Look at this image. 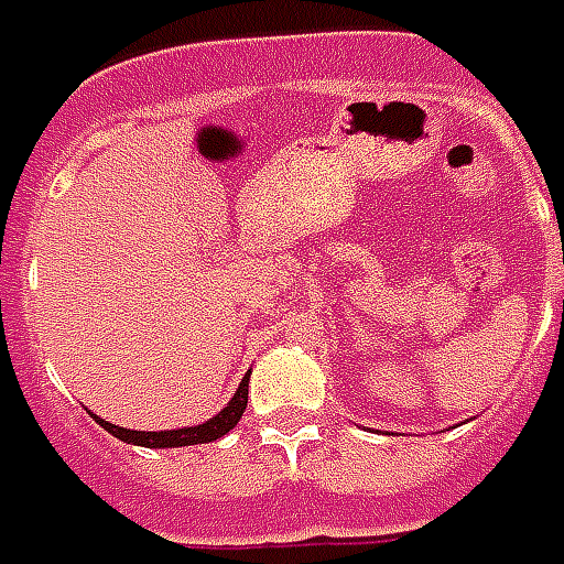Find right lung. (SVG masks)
I'll return each mask as SVG.
<instances>
[{
  "label": "right lung",
  "instance_id": "obj_1",
  "mask_svg": "<svg viewBox=\"0 0 564 564\" xmlns=\"http://www.w3.org/2000/svg\"><path fill=\"white\" fill-rule=\"evenodd\" d=\"M249 398V378H243V383L237 387L235 398L228 401V408H223L217 416L205 422V425L196 427H177V431H130V427H118L112 422H104L97 419V425H104L112 437L124 440V443H133V446H148V448H175V446H196V443H210V440L226 437L228 431L240 422L243 410H247Z\"/></svg>",
  "mask_w": 564,
  "mask_h": 564
}]
</instances>
